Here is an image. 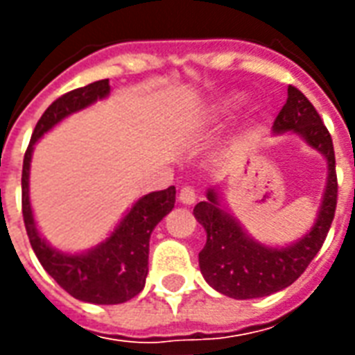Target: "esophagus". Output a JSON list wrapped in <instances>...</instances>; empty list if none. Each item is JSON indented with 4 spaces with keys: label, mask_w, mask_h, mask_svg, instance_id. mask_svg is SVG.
Returning <instances> with one entry per match:
<instances>
[{
    "label": "esophagus",
    "mask_w": 355,
    "mask_h": 355,
    "mask_svg": "<svg viewBox=\"0 0 355 355\" xmlns=\"http://www.w3.org/2000/svg\"><path fill=\"white\" fill-rule=\"evenodd\" d=\"M178 201L184 203V205H193V203H196V192H193L192 186H184V188L178 192Z\"/></svg>",
    "instance_id": "34e87169"
}]
</instances>
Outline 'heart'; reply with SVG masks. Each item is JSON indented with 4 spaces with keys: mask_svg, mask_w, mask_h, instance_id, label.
<instances>
[{
    "mask_svg": "<svg viewBox=\"0 0 355 355\" xmlns=\"http://www.w3.org/2000/svg\"><path fill=\"white\" fill-rule=\"evenodd\" d=\"M220 110H223V108H216L215 112H207V114L203 116V121H205V119H211V117H215V116H216V112H220Z\"/></svg>",
    "mask_w": 355,
    "mask_h": 355,
    "instance_id": "heart-1",
    "label": "heart"
}]
</instances>
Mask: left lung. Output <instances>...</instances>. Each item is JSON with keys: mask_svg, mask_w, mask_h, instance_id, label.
Listing matches in <instances>:
<instances>
[{"mask_svg": "<svg viewBox=\"0 0 355 355\" xmlns=\"http://www.w3.org/2000/svg\"><path fill=\"white\" fill-rule=\"evenodd\" d=\"M272 131L293 132L320 152L327 162V182L310 232L285 247L264 245L251 238L224 207L218 188H209L207 200L193 207V216L207 232V243L200 253L201 274L213 289L238 300L268 297L297 282L323 245L335 216L338 184L333 140L312 102L297 87L287 89V102L275 117Z\"/></svg>", "mask_w": 355, "mask_h": 355, "instance_id": "1", "label": "left lung"}]
</instances>
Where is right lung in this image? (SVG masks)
I'll return each instance as SVG.
<instances>
[{"mask_svg":"<svg viewBox=\"0 0 355 355\" xmlns=\"http://www.w3.org/2000/svg\"><path fill=\"white\" fill-rule=\"evenodd\" d=\"M108 94V80H101L57 98L35 125L22 163V216L30 245L45 272L66 293L91 304H121L144 289L150 236L163 216L173 211L177 193L175 186H169L162 192L142 196L132 203L108 238L83 253H62L42 238L30 205V163L35 142L62 119Z\"/></svg>","mask_w":355,"mask_h":355,"instance_id":"obj_1","label":"right lung"}]
</instances>
